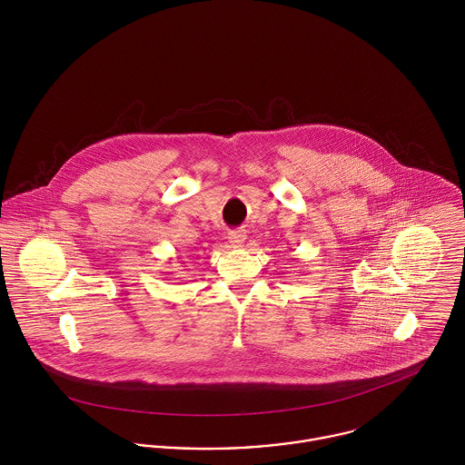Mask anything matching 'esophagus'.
Returning <instances> with one entry per match:
<instances>
[{
	"instance_id": "1",
	"label": "esophagus",
	"mask_w": 465,
	"mask_h": 465,
	"mask_svg": "<svg viewBox=\"0 0 465 465\" xmlns=\"http://www.w3.org/2000/svg\"><path fill=\"white\" fill-rule=\"evenodd\" d=\"M245 240H247V232H245L243 229H236V231H231V232H229V242H231L232 245H236V247L243 245Z\"/></svg>"
}]
</instances>
